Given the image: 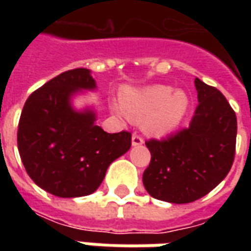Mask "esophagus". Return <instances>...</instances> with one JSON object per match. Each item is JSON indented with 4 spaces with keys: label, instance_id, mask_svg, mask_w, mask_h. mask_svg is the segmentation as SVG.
Segmentation results:
<instances>
[{
    "label": "esophagus",
    "instance_id": "1",
    "mask_svg": "<svg viewBox=\"0 0 251 251\" xmlns=\"http://www.w3.org/2000/svg\"><path fill=\"white\" fill-rule=\"evenodd\" d=\"M142 144H144V138L141 136H138L137 133H134L133 137H131V145L133 147H138V145H142Z\"/></svg>",
    "mask_w": 251,
    "mask_h": 251
}]
</instances>
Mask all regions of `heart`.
<instances>
[{"instance_id": "b5f03b06", "label": "heart", "mask_w": 251, "mask_h": 251, "mask_svg": "<svg viewBox=\"0 0 251 251\" xmlns=\"http://www.w3.org/2000/svg\"><path fill=\"white\" fill-rule=\"evenodd\" d=\"M188 109L184 91H174L164 84H154L138 90H127L122 97V107L117 111L122 117L142 124L144 130L153 136H164L177 127Z\"/></svg>"}]
</instances>
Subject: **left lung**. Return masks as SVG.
I'll return each instance as SVG.
<instances>
[{
  "instance_id": "1",
  "label": "left lung",
  "mask_w": 251,
  "mask_h": 251,
  "mask_svg": "<svg viewBox=\"0 0 251 251\" xmlns=\"http://www.w3.org/2000/svg\"><path fill=\"white\" fill-rule=\"evenodd\" d=\"M199 104L188 127L163 140L147 141L152 154L142 175L152 198L191 203L203 198L231 169L237 141V115L218 90L195 79Z\"/></svg>"
}]
</instances>
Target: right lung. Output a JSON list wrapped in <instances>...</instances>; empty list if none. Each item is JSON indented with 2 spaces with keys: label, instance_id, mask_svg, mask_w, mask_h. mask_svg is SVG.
<instances>
[{
  "label": "right lung",
  "instance_id": "1",
  "mask_svg": "<svg viewBox=\"0 0 251 251\" xmlns=\"http://www.w3.org/2000/svg\"><path fill=\"white\" fill-rule=\"evenodd\" d=\"M87 68L57 75L29 95L19 122L17 147L26 174L59 198L95 192L114 160L131 147L129 131L106 133L93 110L76 111L71 98L95 90Z\"/></svg>",
  "mask_w": 251,
  "mask_h": 251
}]
</instances>
